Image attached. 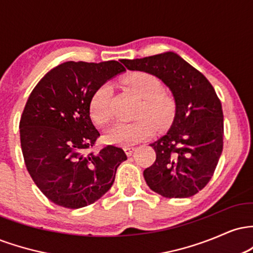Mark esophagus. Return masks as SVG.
I'll use <instances>...</instances> for the list:
<instances>
[{
  "label": "esophagus",
  "mask_w": 253,
  "mask_h": 253,
  "mask_svg": "<svg viewBox=\"0 0 253 253\" xmlns=\"http://www.w3.org/2000/svg\"><path fill=\"white\" fill-rule=\"evenodd\" d=\"M135 150L134 146H124V151L126 152L127 156H130L133 153V151Z\"/></svg>",
  "instance_id": "esophagus-1"
}]
</instances>
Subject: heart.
<instances>
[{
    "mask_svg": "<svg viewBox=\"0 0 253 253\" xmlns=\"http://www.w3.org/2000/svg\"><path fill=\"white\" fill-rule=\"evenodd\" d=\"M125 85L143 98L138 110V117L141 118L130 123L119 121L112 125L104 133V139L109 144L130 146L155 133L154 121L158 125L167 124L175 114V102L169 95L161 92V81L147 72L129 75L125 80ZM112 96L113 91L108 84L100 85L92 94L89 102V112L96 124L104 125L112 119Z\"/></svg>",
    "mask_w": 253,
    "mask_h": 253,
    "instance_id": "1",
    "label": "heart"
}]
</instances>
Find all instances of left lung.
I'll use <instances>...</instances> for the list:
<instances>
[{"label": "left lung", "mask_w": 253, "mask_h": 253, "mask_svg": "<svg viewBox=\"0 0 253 253\" xmlns=\"http://www.w3.org/2000/svg\"><path fill=\"white\" fill-rule=\"evenodd\" d=\"M121 63L128 70L158 77L175 100L170 129L150 145L156 162L144 170L147 185L169 199L195 195L211 181L223 146L221 102L213 85L173 52Z\"/></svg>", "instance_id": "obj_1"}]
</instances>
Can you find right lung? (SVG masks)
Wrapping results in <instances>:
<instances>
[{"mask_svg": "<svg viewBox=\"0 0 253 253\" xmlns=\"http://www.w3.org/2000/svg\"><path fill=\"white\" fill-rule=\"evenodd\" d=\"M124 71L117 60L66 62L48 71L28 97L19 126L25 164L37 187L58 206L77 210L97 201L127 159L113 145L89 152L100 136L90 119V98Z\"/></svg>", "mask_w": 253, "mask_h": 253, "instance_id": "obj_1", "label": "right lung"}]
</instances>
